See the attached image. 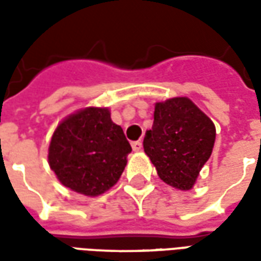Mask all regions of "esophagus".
Returning a JSON list of instances; mask_svg holds the SVG:
<instances>
[{
    "instance_id": "34e87169",
    "label": "esophagus",
    "mask_w": 261,
    "mask_h": 261,
    "mask_svg": "<svg viewBox=\"0 0 261 261\" xmlns=\"http://www.w3.org/2000/svg\"><path fill=\"white\" fill-rule=\"evenodd\" d=\"M131 147H133V151H134V152H138V151H141L142 142L141 141H134L133 144H131Z\"/></svg>"
}]
</instances>
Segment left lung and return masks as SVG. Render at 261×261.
<instances>
[{
	"label": "left lung",
	"mask_w": 261,
	"mask_h": 261,
	"mask_svg": "<svg viewBox=\"0 0 261 261\" xmlns=\"http://www.w3.org/2000/svg\"><path fill=\"white\" fill-rule=\"evenodd\" d=\"M213 120L192 99L177 96L155 103L153 124L144 151L161 180L177 190H192L215 142Z\"/></svg>",
	"instance_id": "1"
}]
</instances>
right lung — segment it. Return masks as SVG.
Here are the masks:
<instances>
[{
	"instance_id": "add662e5",
	"label": "right lung",
	"mask_w": 261,
	"mask_h": 261,
	"mask_svg": "<svg viewBox=\"0 0 261 261\" xmlns=\"http://www.w3.org/2000/svg\"><path fill=\"white\" fill-rule=\"evenodd\" d=\"M130 152V142L123 128L112 121L109 108L89 106L56 127L47 158L63 186L96 197L119 181Z\"/></svg>"
}]
</instances>
